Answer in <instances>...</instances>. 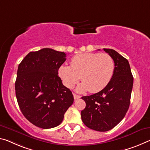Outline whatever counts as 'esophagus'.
I'll return each mask as SVG.
<instances>
[{
    "label": "esophagus",
    "instance_id": "obj_1",
    "mask_svg": "<svg viewBox=\"0 0 150 150\" xmlns=\"http://www.w3.org/2000/svg\"><path fill=\"white\" fill-rule=\"evenodd\" d=\"M73 97H74V99H75V100H76V99H78L81 98L80 96H78V95L75 94V93H73Z\"/></svg>",
    "mask_w": 150,
    "mask_h": 150
}]
</instances>
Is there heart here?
<instances>
[{"instance_id":"heart-1","label":"heart","mask_w":150,"mask_h":150,"mask_svg":"<svg viewBox=\"0 0 150 150\" xmlns=\"http://www.w3.org/2000/svg\"><path fill=\"white\" fill-rule=\"evenodd\" d=\"M115 63L108 53H85L76 54L71 60V65H62L59 75L64 85L72 88L79 81L83 83L77 88L80 92L96 93L103 89L112 79Z\"/></svg>"}]
</instances>
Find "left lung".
Instances as JSON below:
<instances>
[{"mask_svg": "<svg viewBox=\"0 0 150 150\" xmlns=\"http://www.w3.org/2000/svg\"><path fill=\"white\" fill-rule=\"evenodd\" d=\"M113 58L115 72L109 84L97 93L83 96L81 120L90 129L107 132L115 127L129 109L134 77L129 62L113 49H103Z\"/></svg>", "mask_w": 150, "mask_h": 150, "instance_id": "obj_1", "label": "left lung"}]
</instances>
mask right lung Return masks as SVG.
Segmentation results:
<instances>
[{
    "label": "right lung",
    "instance_id": "right-lung-1",
    "mask_svg": "<svg viewBox=\"0 0 150 150\" xmlns=\"http://www.w3.org/2000/svg\"><path fill=\"white\" fill-rule=\"evenodd\" d=\"M64 52L44 48L30 52L18 65L15 92L21 112L35 126L49 129L63 122L74 101L58 70L66 60Z\"/></svg>",
    "mask_w": 150,
    "mask_h": 150
}]
</instances>
